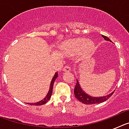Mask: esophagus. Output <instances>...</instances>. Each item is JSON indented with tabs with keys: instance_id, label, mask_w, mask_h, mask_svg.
I'll return each instance as SVG.
<instances>
[{
	"instance_id": "34e87169",
	"label": "esophagus",
	"mask_w": 129,
	"mask_h": 129,
	"mask_svg": "<svg viewBox=\"0 0 129 129\" xmlns=\"http://www.w3.org/2000/svg\"><path fill=\"white\" fill-rule=\"evenodd\" d=\"M64 71L66 72H69L71 71V68L68 65L66 66V67H64Z\"/></svg>"
}]
</instances>
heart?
<instances>
[{
    "mask_svg": "<svg viewBox=\"0 0 129 129\" xmlns=\"http://www.w3.org/2000/svg\"><path fill=\"white\" fill-rule=\"evenodd\" d=\"M64 47L68 53L74 54L81 50L84 54H90L94 52L95 46L92 41H86L85 39H74L64 44Z\"/></svg>",
    "mask_w": 129,
    "mask_h": 129,
    "instance_id": "b5f03b06",
    "label": "heart"
}]
</instances>
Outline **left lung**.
I'll use <instances>...</instances> for the list:
<instances>
[{"instance_id":"left-lung-1","label":"left lung","mask_w":129,"mask_h":129,"mask_svg":"<svg viewBox=\"0 0 129 129\" xmlns=\"http://www.w3.org/2000/svg\"><path fill=\"white\" fill-rule=\"evenodd\" d=\"M101 36L103 37L105 40L107 41H109L112 42L111 40L107 37V36H105L103 35H101ZM77 83H76V85L75 86L74 88V95L75 97L76 98V99L79 100V101H81V103H84V104L86 105H92V104H96V103H102V102H104V101H107L108 99L111 97L112 95V94H114V92H112L109 95H106V96L103 97H99V98H94V97H92L90 95H88V94H86L83 90L81 88L80 85L79 84L77 80H76Z\"/></svg>"}]
</instances>
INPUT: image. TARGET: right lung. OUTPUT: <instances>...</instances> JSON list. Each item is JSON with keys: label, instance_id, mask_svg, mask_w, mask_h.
<instances>
[{"label": "right lung", "instance_id": "right-lung-1", "mask_svg": "<svg viewBox=\"0 0 129 129\" xmlns=\"http://www.w3.org/2000/svg\"><path fill=\"white\" fill-rule=\"evenodd\" d=\"M57 77H58V74H57V73L56 72L55 73V74L54 75V76H53V78H52V81H51L50 83V89H49V91L48 92L47 95H46V96L45 97V98H44L42 101H39V102H37V103H28V104L31 105H44L45 104V103H47L48 101L50 100V99L51 96H52L53 83H54L55 80L56 79V78Z\"/></svg>", "mask_w": 129, "mask_h": 129}]
</instances>
